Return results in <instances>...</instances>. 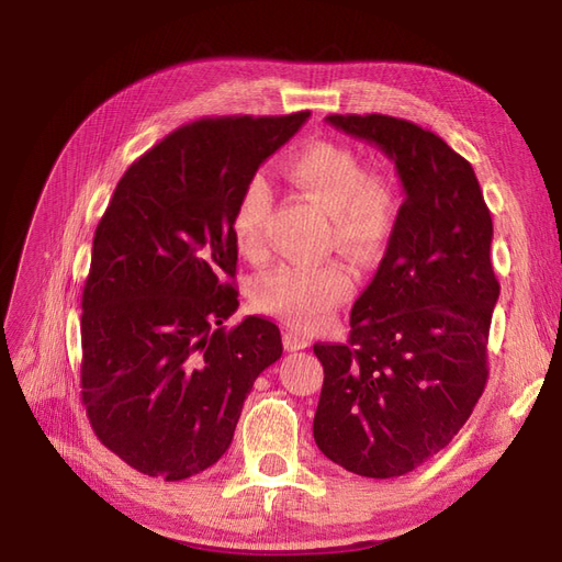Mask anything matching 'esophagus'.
I'll return each mask as SVG.
<instances>
[{
    "label": "esophagus",
    "mask_w": 562,
    "mask_h": 562,
    "mask_svg": "<svg viewBox=\"0 0 562 562\" xmlns=\"http://www.w3.org/2000/svg\"><path fill=\"white\" fill-rule=\"evenodd\" d=\"M283 345H285V349H291V351L304 349V347H310V335H304V333H300V330L288 328V330L283 333Z\"/></svg>",
    "instance_id": "1"
}]
</instances>
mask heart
Here are the masks:
<instances>
[{"label": "heart", "instance_id": "heart-1", "mask_svg": "<svg viewBox=\"0 0 562 562\" xmlns=\"http://www.w3.org/2000/svg\"><path fill=\"white\" fill-rule=\"evenodd\" d=\"M285 176L300 194L330 217L333 241L370 260L386 246L398 220V194L382 173L363 171L349 145L312 140L285 161ZM271 206L269 184L252 176L232 209L229 234L236 250L255 258L265 248V223ZM353 291L351 269L330 260L316 267L281 265L255 283V304L285 318L300 330H316L333 318Z\"/></svg>", "mask_w": 562, "mask_h": 562}]
</instances>
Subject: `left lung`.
<instances>
[{
    "label": "left lung",
    "mask_w": 562,
    "mask_h": 562,
    "mask_svg": "<svg viewBox=\"0 0 562 562\" xmlns=\"http://www.w3.org/2000/svg\"><path fill=\"white\" fill-rule=\"evenodd\" d=\"M326 122L394 161L403 203L384 258L353 302L347 345H314V440L330 462L394 479L443 450L487 382L499 283L492 217L471 164L436 133L386 114Z\"/></svg>",
    "instance_id": "obj_1"
}]
</instances>
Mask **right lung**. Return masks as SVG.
Here are the masks:
<instances>
[{"label":"right lung","mask_w":562,"mask_h":562,"mask_svg":"<svg viewBox=\"0 0 562 562\" xmlns=\"http://www.w3.org/2000/svg\"><path fill=\"white\" fill-rule=\"evenodd\" d=\"M310 112L187 124L133 161L93 236L81 297V401L100 443L151 479L213 467L260 372L281 359L277 323L246 316L229 279L232 209Z\"/></svg>","instance_id":"add662e5"}]
</instances>
